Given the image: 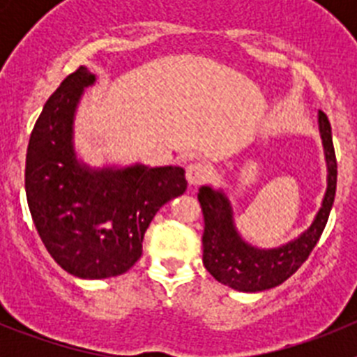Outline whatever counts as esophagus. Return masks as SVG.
<instances>
[{"label": "esophagus", "mask_w": 357, "mask_h": 357, "mask_svg": "<svg viewBox=\"0 0 357 357\" xmlns=\"http://www.w3.org/2000/svg\"><path fill=\"white\" fill-rule=\"evenodd\" d=\"M209 168L202 162H191L188 168H185V176H188V182L191 185H198L202 184V182H206L207 178H209Z\"/></svg>", "instance_id": "esophagus-1"}]
</instances>
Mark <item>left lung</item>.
I'll return each instance as SVG.
<instances>
[{"instance_id": "8db88e82", "label": "left lung", "mask_w": 357, "mask_h": 357, "mask_svg": "<svg viewBox=\"0 0 357 357\" xmlns=\"http://www.w3.org/2000/svg\"><path fill=\"white\" fill-rule=\"evenodd\" d=\"M318 130L327 164V189L313 223L291 241L273 248L254 247L245 241L234 223V211L223 189L202 185L198 202L204 211V266L222 284L245 293L264 291L282 284L302 266L320 239L333 209L338 164L327 116L318 110Z\"/></svg>"}]
</instances>
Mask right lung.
I'll return each mask as SVG.
<instances>
[{
  "label": "right lung",
  "instance_id": "1",
  "mask_svg": "<svg viewBox=\"0 0 357 357\" xmlns=\"http://www.w3.org/2000/svg\"><path fill=\"white\" fill-rule=\"evenodd\" d=\"M96 75L80 66L44 103L26 151L24 189L31 220L55 263L80 279L130 270L157 211L188 188L181 166L93 168L78 159L75 118Z\"/></svg>",
  "mask_w": 357,
  "mask_h": 357
}]
</instances>
